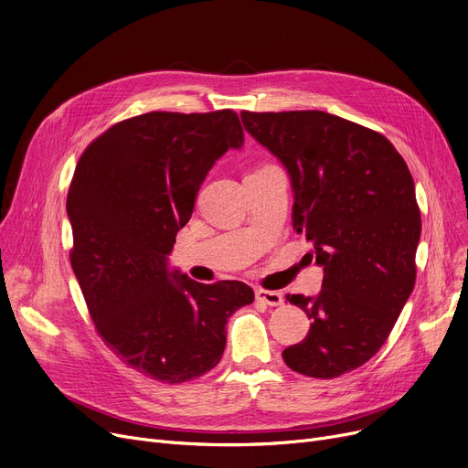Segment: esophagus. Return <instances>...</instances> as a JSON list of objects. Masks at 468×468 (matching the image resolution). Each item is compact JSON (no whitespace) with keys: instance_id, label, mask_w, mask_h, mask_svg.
Wrapping results in <instances>:
<instances>
[{"instance_id":"obj_1","label":"esophagus","mask_w":468,"mask_h":468,"mask_svg":"<svg viewBox=\"0 0 468 468\" xmlns=\"http://www.w3.org/2000/svg\"><path fill=\"white\" fill-rule=\"evenodd\" d=\"M256 300H260L261 303H268V306H282V294L277 291H266V289H258L256 291Z\"/></svg>"}]
</instances>
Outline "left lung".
<instances>
[{
	"label": "left lung",
	"instance_id": "obj_1",
	"mask_svg": "<svg viewBox=\"0 0 468 468\" xmlns=\"http://www.w3.org/2000/svg\"><path fill=\"white\" fill-rule=\"evenodd\" d=\"M291 176L292 228L323 266L317 296L287 294L310 333L282 350L300 375L336 378L369 361L417 277L420 210L411 172L382 133L323 111L240 112Z\"/></svg>",
	"mask_w": 468,
	"mask_h": 468
}]
</instances>
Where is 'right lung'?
I'll list each match as a JSON object with an SVG mask.
<instances>
[{"instance_id":"right-lung-1","label":"right lung","mask_w":468,"mask_h":468,"mask_svg":"<svg viewBox=\"0 0 468 468\" xmlns=\"http://www.w3.org/2000/svg\"><path fill=\"white\" fill-rule=\"evenodd\" d=\"M245 141L237 112H147L122 120L80 156L67 197L70 263L99 336L128 367L179 384L214 369L240 281L168 271L179 228L214 162Z\"/></svg>"}]
</instances>
